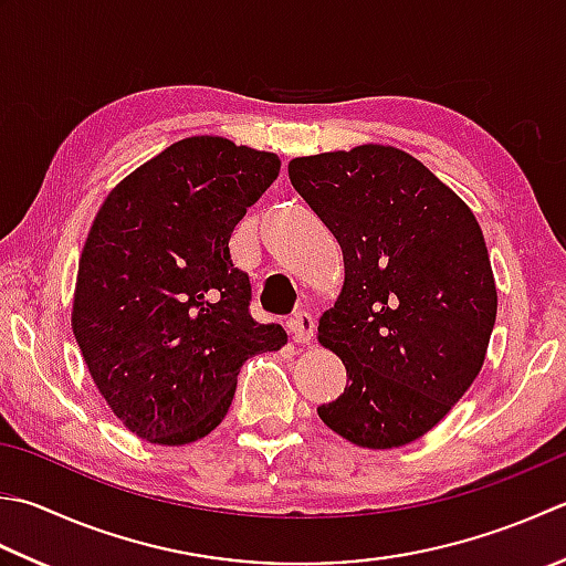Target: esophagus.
Masks as SVG:
<instances>
[{
  "instance_id": "1",
  "label": "esophagus",
  "mask_w": 566,
  "mask_h": 566,
  "mask_svg": "<svg viewBox=\"0 0 566 566\" xmlns=\"http://www.w3.org/2000/svg\"><path fill=\"white\" fill-rule=\"evenodd\" d=\"M286 328H290L294 343H312L316 324H314L312 316L302 312V314H294L290 321H286Z\"/></svg>"
}]
</instances>
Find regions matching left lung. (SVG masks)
Instances as JSON below:
<instances>
[{
    "label": "left lung",
    "mask_w": 566,
    "mask_h": 566,
    "mask_svg": "<svg viewBox=\"0 0 566 566\" xmlns=\"http://www.w3.org/2000/svg\"><path fill=\"white\" fill-rule=\"evenodd\" d=\"M290 179L346 268L318 343L348 385L318 417L358 447H405L449 415L489 350L497 292L479 220L422 161L382 144L292 159Z\"/></svg>",
    "instance_id": "1"
}]
</instances>
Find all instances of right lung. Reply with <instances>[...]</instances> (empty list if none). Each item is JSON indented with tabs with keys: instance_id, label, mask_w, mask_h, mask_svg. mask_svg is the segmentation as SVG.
Masks as SVG:
<instances>
[{
	"instance_id": "add662e5",
	"label": "right lung",
	"mask_w": 566,
	"mask_h": 566,
	"mask_svg": "<svg viewBox=\"0 0 566 566\" xmlns=\"http://www.w3.org/2000/svg\"><path fill=\"white\" fill-rule=\"evenodd\" d=\"M272 151L186 137L107 193L77 264L71 326L115 417L151 444L210 434L242 363L286 334L250 316L230 232L280 176Z\"/></svg>"
}]
</instances>
